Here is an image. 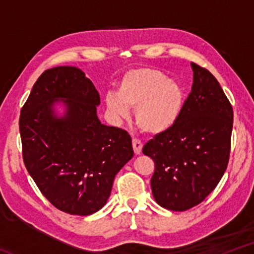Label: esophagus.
<instances>
[{"label":"esophagus","mask_w":254,"mask_h":254,"mask_svg":"<svg viewBox=\"0 0 254 254\" xmlns=\"http://www.w3.org/2000/svg\"><path fill=\"white\" fill-rule=\"evenodd\" d=\"M132 147H133V150H134V153L136 154H141V152H142V148H143V144L140 142L139 140L136 139H133L132 140Z\"/></svg>","instance_id":"34e87169"}]
</instances>
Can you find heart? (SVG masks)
Wrapping results in <instances>:
<instances>
[{"label":"heart","instance_id":"obj_1","mask_svg":"<svg viewBox=\"0 0 254 254\" xmlns=\"http://www.w3.org/2000/svg\"><path fill=\"white\" fill-rule=\"evenodd\" d=\"M106 109L114 120H126L134 110L135 122L150 134H160L175 126L184 106L180 86L156 68L127 72L117 94H107Z\"/></svg>","mask_w":254,"mask_h":254}]
</instances>
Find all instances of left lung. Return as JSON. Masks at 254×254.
<instances>
[{
  "label": "left lung",
  "instance_id": "obj_1",
  "mask_svg": "<svg viewBox=\"0 0 254 254\" xmlns=\"http://www.w3.org/2000/svg\"><path fill=\"white\" fill-rule=\"evenodd\" d=\"M192 87L180 117L154 136L142 152L153 159L151 178L157 203L183 212L201 203L224 175L230 157L233 110L220 83L196 64Z\"/></svg>",
  "mask_w": 254,
  "mask_h": 254
}]
</instances>
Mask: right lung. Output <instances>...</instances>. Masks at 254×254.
<instances>
[{"instance_id": "1", "label": "right lung", "mask_w": 254, "mask_h": 254, "mask_svg": "<svg viewBox=\"0 0 254 254\" xmlns=\"http://www.w3.org/2000/svg\"><path fill=\"white\" fill-rule=\"evenodd\" d=\"M95 86L77 67L42 72L20 114L23 161L55 207L86 216L100 210L117 174L133 157L127 131L102 124Z\"/></svg>"}]
</instances>
